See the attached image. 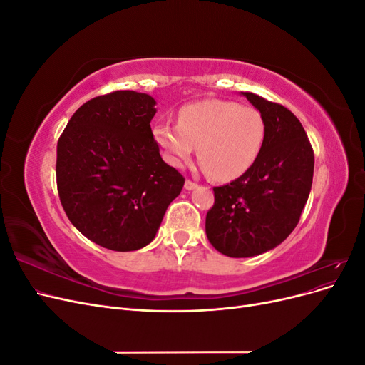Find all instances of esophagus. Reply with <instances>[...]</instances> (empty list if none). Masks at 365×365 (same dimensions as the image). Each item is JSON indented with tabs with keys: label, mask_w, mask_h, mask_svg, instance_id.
<instances>
[{
	"label": "esophagus",
	"mask_w": 365,
	"mask_h": 365,
	"mask_svg": "<svg viewBox=\"0 0 365 365\" xmlns=\"http://www.w3.org/2000/svg\"><path fill=\"white\" fill-rule=\"evenodd\" d=\"M184 189L185 190H193V189H196V184L193 181H190V180H187L185 184H184Z\"/></svg>",
	"instance_id": "obj_1"
}]
</instances>
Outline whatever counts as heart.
<instances>
[{
  "label": "heart",
  "mask_w": 365,
  "mask_h": 365,
  "mask_svg": "<svg viewBox=\"0 0 365 365\" xmlns=\"http://www.w3.org/2000/svg\"><path fill=\"white\" fill-rule=\"evenodd\" d=\"M153 140L172 165L197 158L216 181H233L256 163L267 137L259 109L230 101L193 102L178 111L176 126L157 125Z\"/></svg>",
  "instance_id": "heart-1"
}]
</instances>
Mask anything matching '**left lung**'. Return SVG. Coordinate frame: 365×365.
I'll use <instances>...</instances> for the list:
<instances>
[{"mask_svg":"<svg viewBox=\"0 0 365 365\" xmlns=\"http://www.w3.org/2000/svg\"><path fill=\"white\" fill-rule=\"evenodd\" d=\"M240 94L263 115L267 137L244 175L215 187V205L205 217L210 244L236 259L267 252L292 233L314 178V150L300 120L282 105Z\"/></svg>","mask_w":365,"mask_h":365,"instance_id":"obj_1","label":"left lung"}]
</instances>
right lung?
Listing matches in <instances>:
<instances>
[{
    "mask_svg": "<svg viewBox=\"0 0 365 365\" xmlns=\"http://www.w3.org/2000/svg\"><path fill=\"white\" fill-rule=\"evenodd\" d=\"M155 98L114 91L83 103L58 141L56 180L71 224L94 244L137 251L155 237L182 175L164 163L150 120Z\"/></svg>",
    "mask_w": 365,
    "mask_h": 365,
    "instance_id": "1",
    "label": "right lung"
}]
</instances>
